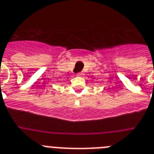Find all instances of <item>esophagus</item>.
<instances>
[{
  "instance_id": "obj_1",
  "label": "esophagus",
  "mask_w": 154,
  "mask_h": 154,
  "mask_svg": "<svg viewBox=\"0 0 154 154\" xmlns=\"http://www.w3.org/2000/svg\"><path fill=\"white\" fill-rule=\"evenodd\" d=\"M83 73H82V72H79V73H78V74H77V75L78 76H80V77H82V76H83Z\"/></svg>"
}]
</instances>
